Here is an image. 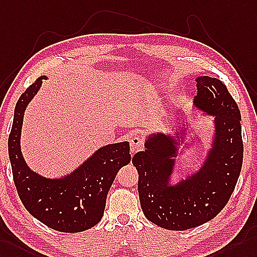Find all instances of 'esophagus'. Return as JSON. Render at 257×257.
I'll use <instances>...</instances> for the list:
<instances>
[{
	"label": "esophagus",
	"mask_w": 257,
	"mask_h": 257,
	"mask_svg": "<svg viewBox=\"0 0 257 257\" xmlns=\"http://www.w3.org/2000/svg\"><path fill=\"white\" fill-rule=\"evenodd\" d=\"M131 153L135 154L144 148V142L139 135H134L131 140Z\"/></svg>",
	"instance_id": "esophagus-1"
}]
</instances>
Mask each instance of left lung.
Wrapping results in <instances>:
<instances>
[{
    "label": "left lung",
    "mask_w": 257,
    "mask_h": 257,
    "mask_svg": "<svg viewBox=\"0 0 257 257\" xmlns=\"http://www.w3.org/2000/svg\"><path fill=\"white\" fill-rule=\"evenodd\" d=\"M194 104L215 116V140L199 171L170 185L181 133L176 139L152 134L145 152L134 155L139 172V194L144 215L168 230L183 231L211 220L227 205L239 179L243 161L241 113L226 85L218 78H196ZM180 131V130H179ZM178 131V132H179ZM183 152V149H182Z\"/></svg>",
    "instance_id": "obj_1"
}]
</instances>
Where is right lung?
Segmentation results:
<instances>
[{"label": "right lung", "instance_id": "1", "mask_svg": "<svg viewBox=\"0 0 257 257\" xmlns=\"http://www.w3.org/2000/svg\"><path fill=\"white\" fill-rule=\"evenodd\" d=\"M46 76L37 78L18 99L9 136V155L16 190L31 215L56 231L76 233L101 220L108 192L117 171L131 161L128 142L98 149L90 158L62 179H47L31 171L21 150L25 110Z\"/></svg>", "mask_w": 257, "mask_h": 257}]
</instances>
